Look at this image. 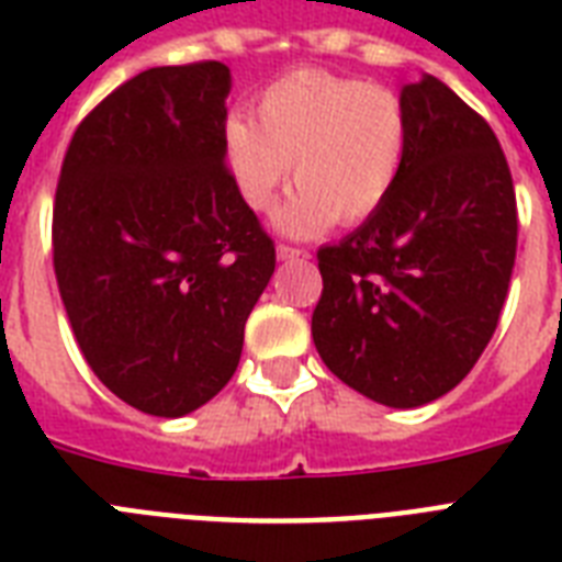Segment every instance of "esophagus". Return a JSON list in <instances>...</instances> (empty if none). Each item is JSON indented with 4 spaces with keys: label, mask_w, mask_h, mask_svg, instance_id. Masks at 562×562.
Masks as SVG:
<instances>
[{
    "label": "esophagus",
    "mask_w": 562,
    "mask_h": 562,
    "mask_svg": "<svg viewBox=\"0 0 562 562\" xmlns=\"http://www.w3.org/2000/svg\"><path fill=\"white\" fill-rule=\"evenodd\" d=\"M277 256H280V259H297V256H306V250H303V247L277 245Z\"/></svg>",
    "instance_id": "34e87169"
}]
</instances>
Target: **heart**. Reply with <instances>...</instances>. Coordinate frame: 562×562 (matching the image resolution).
Listing matches in <instances>:
<instances>
[{
	"instance_id": "obj_1",
	"label": "heart",
	"mask_w": 562,
	"mask_h": 562,
	"mask_svg": "<svg viewBox=\"0 0 562 562\" xmlns=\"http://www.w3.org/2000/svg\"><path fill=\"white\" fill-rule=\"evenodd\" d=\"M405 148L400 95L326 69L282 75L256 101V122L229 116L224 125V154L250 210L273 201L294 162L300 192L277 212L291 236L370 218L396 187Z\"/></svg>"
}]
</instances>
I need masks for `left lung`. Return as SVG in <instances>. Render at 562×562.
<instances>
[{
    "label": "left lung",
    "mask_w": 562,
    "mask_h": 562,
    "mask_svg": "<svg viewBox=\"0 0 562 562\" xmlns=\"http://www.w3.org/2000/svg\"><path fill=\"white\" fill-rule=\"evenodd\" d=\"M408 148L387 201L317 250L321 359L391 408L443 396L475 368L514 273L516 192L493 127L426 75L402 90Z\"/></svg>",
    "instance_id": "left-lung-1"
}]
</instances>
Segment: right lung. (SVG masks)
<instances>
[{
    "mask_svg": "<svg viewBox=\"0 0 562 562\" xmlns=\"http://www.w3.org/2000/svg\"><path fill=\"white\" fill-rule=\"evenodd\" d=\"M229 69L154 66L75 127L52 212L55 277L101 384L183 417L233 379L277 250L224 162Z\"/></svg>",
    "mask_w": 562,
    "mask_h": 562,
    "instance_id": "obj_1",
    "label": "right lung"
}]
</instances>
